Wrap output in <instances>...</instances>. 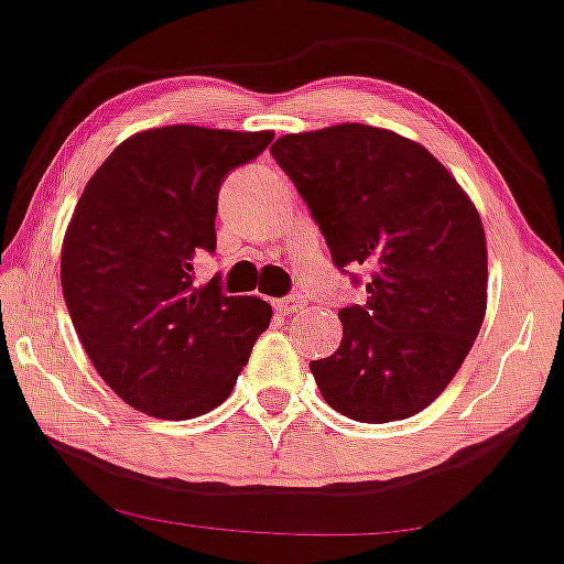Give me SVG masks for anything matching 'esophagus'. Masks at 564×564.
I'll list each match as a JSON object with an SVG mask.
<instances>
[{
	"label": "esophagus",
	"mask_w": 564,
	"mask_h": 564,
	"mask_svg": "<svg viewBox=\"0 0 564 564\" xmlns=\"http://www.w3.org/2000/svg\"><path fill=\"white\" fill-rule=\"evenodd\" d=\"M304 304H307V300L304 296H296V294H289L283 296V300H275L273 307L278 312H283V315H294V312H302Z\"/></svg>",
	"instance_id": "esophagus-1"
}]
</instances>
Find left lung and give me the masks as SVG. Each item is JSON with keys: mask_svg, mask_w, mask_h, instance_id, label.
<instances>
[{"mask_svg": "<svg viewBox=\"0 0 564 564\" xmlns=\"http://www.w3.org/2000/svg\"><path fill=\"white\" fill-rule=\"evenodd\" d=\"M270 154L307 202L336 268L370 270L368 302L338 310V349L310 362L323 399L359 423L417 415L457 376L486 315L476 205L429 149L386 128L286 133Z\"/></svg>", "mask_w": 564, "mask_h": 564, "instance_id": "obj_1", "label": "left lung"}]
</instances>
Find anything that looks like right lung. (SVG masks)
Segmentation results:
<instances>
[{
	"label": "right lung",
	"instance_id": "add662e5",
	"mask_svg": "<svg viewBox=\"0 0 564 564\" xmlns=\"http://www.w3.org/2000/svg\"><path fill=\"white\" fill-rule=\"evenodd\" d=\"M273 131L165 126L126 139L86 183L63 241V296L88 359L144 415L188 420L223 404L268 330V302L194 286L215 252L223 178Z\"/></svg>",
	"mask_w": 564,
	"mask_h": 564
}]
</instances>
